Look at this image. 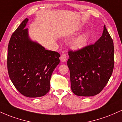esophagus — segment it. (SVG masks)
<instances>
[{"label":"esophagus","mask_w":122,"mask_h":122,"mask_svg":"<svg viewBox=\"0 0 122 122\" xmlns=\"http://www.w3.org/2000/svg\"><path fill=\"white\" fill-rule=\"evenodd\" d=\"M66 60V54L64 53V54H62V55L61 56V57H60V60H61V61H62V62H65Z\"/></svg>","instance_id":"34e87169"}]
</instances>
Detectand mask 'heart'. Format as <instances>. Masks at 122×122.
<instances>
[{
	"mask_svg": "<svg viewBox=\"0 0 122 122\" xmlns=\"http://www.w3.org/2000/svg\"><path fill=\"white\" fill-rule=\"evenodd\" d=\"M89 34L84 33L75 39L72 43V47L75 50H80L86 46L87 45Z\"/></svg>",
	"mask_w": 122,
	"mask_h": 122,
	"instance_id": "heart-1",
	"label": "heart"
}]
</instances>
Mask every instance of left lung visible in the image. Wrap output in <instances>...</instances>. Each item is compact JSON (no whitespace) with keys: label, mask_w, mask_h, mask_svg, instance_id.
<instances>
[{"label":"left lung","mask_w":122,"mask_h":122,"mask_svg":"<svg viewBox=\"0 0 122 122\" xmlns=\"http://www.w3.org/2000/svg\"><path fill=\"white\" fill-rule=\"evenodd\" d=\"M114 53L112 39L105 25L94 44L68 52L71 89L76 95L93 96L103 90L112 73Z\"/></svg>","instance_id":"obj_1"}]
</instances>
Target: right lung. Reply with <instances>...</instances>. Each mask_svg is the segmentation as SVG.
<instances>
[{"label": "right lung", "instance_id": "right-lung-1", "mask_svg": "<svg viewBox=\"0 0 122 122\" xmlns=\"http://www.w3.org/2000/svg\"><path fill=\"white\" fill-rule=\"evenodd\" d=\"M26 18L12 34L8 46L7 69L16 89L28 97L45 95L50 90L52 73L60 54L47 50L29 36Z\"/></svg>", "mask_w": 122, "mask_h": 122}]
</instances>
